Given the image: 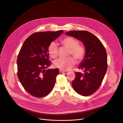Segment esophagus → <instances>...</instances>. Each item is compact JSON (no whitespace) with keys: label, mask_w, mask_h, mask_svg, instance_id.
Listing matches in <instances>:
<instances>
[{"label":"esophagus","mask_w":123,"mask_h":123,"mask_svg":"<svg viewBox=\"0 0 123 123\" xmlns=\"http://www.w3.org/2000/svg\"><path fill=\"white\" fill-rule=\"evenodd\" d=\"M67 71H65V70H59V72L60 73H65V72H66Z\"/></svg>","instance_id":"obj_1"}]
</instances>
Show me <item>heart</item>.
Here are the masks:
<instances>
[{
    "label": "heart",
    "instance_id": "heart-1",
    "mask_svg": "<svg viewBox=\"0 0 123 123\" xmlns=\"http://www.w3.org/2000/svg\"><path fill=\"white\" fill-rule=\"evenodd\" d=\"M62 43L64 46L69 49V55H72L77 61L83 60L86 54L85 48L78 45L79 42L75 38L71 37H66L62 40ZM48 53L51 57L56 58L58 55V45L56 42L53 41L49 44L48 48ZM75 63V61L72 57L66 58H58L53 63L55 67L63 70L70 69Z\"/></svg>",
    "mask_w": 123,
    "mask_h": 123
}]
</instances>
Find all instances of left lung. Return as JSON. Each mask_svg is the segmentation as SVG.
<instances>
[{"instance_id": "left-lung-1", "label": "left lung", "mask_w": 123, "mask_h": 123, "mask_svg": "<svg viewBox=\"0 0 123 123\" xmlns=\"http://www.w3.org/2000/svg\"><path fill=\"white\" fill-rule=\"evenodd\" d=\"M65 34L81 41L86 49V54L78 68L83 73L75 72L76 77L72 82L75 91L87 96L95 93L101 86L107 69L106 49L99 39L87 31H70Z\"/></svg>"}]
</instances>
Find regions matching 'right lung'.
Listing matches in <instances>:
<instances>
[{"instance_id":"right-lung-1","label":"right lung","mask_w":123,"mask_h":123,"mask_svg":"<svg viewBox=\"0 0 123 123\" xmlns=\"http://www.w3.org/2000/svg\"><path fill=\"white\" fill-rule=\"evenodd\" d=\"M63 30L36 32L23 43L17 59V75L29 94L37 98L47 95L52 90L59 69L46 70L51 65L48 48Z\"/></svg>"}]
</instances>
